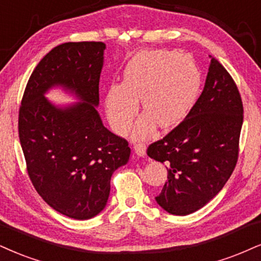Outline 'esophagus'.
<instances>
[{"label":"esophagus","instance_id":"1","mask_svg":"<svg viewBox=\"0 0 261 261\" xmlns=\"http://www.w3.org/2000/svg\"><path fill=\"white\" fill-rule=\"evenodd\" d=\"M134 152H136L138 156H144L146 152L145 145H143V144H136V145H134Z\"/></svg>","mask_w":261,"mask_h":261}]
</instances>
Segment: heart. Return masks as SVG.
I'll list each match as a JSON object with an SVG mask.
<instances>
[{
	"label": "heart",
	"instance_id": "1",
	"mask_svg": "<svg viewBox=\"0 0 261 261\" xmlns=\"http://www.w3.org/2000/svg\"><path fill=\"white\" fill-rule=\"evenodd\" d=\"M201 85L197 64L174 50H150L138 54L125 66L123 81L114 83L105 95V109L115 132L124 134L130 128L139 101L146 112L134 128V139L161 128L178 124L191 110Z\"/></svg>",
	"mask_w": 261,
	"mask_h": 261
}]
</instances>
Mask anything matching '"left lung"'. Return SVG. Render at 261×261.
Instances as JSON below:
<instances>
[{"label": "left lung", "mask_w": 261, "mask_h": 261, "mask_svg": "<svg viewBox=\"0 0 261 261\" xmlns=\"http://www.w3.org/2000/svg\"><path fill=\"white\" fill-rule=\"evenodd\" d=\"M242 123L236 83L212 58L203 91L185 120L147 147L168 170L157 203L169 214L188 215L219 194L236 167Z\"/></svg>", "instance_id": "1"}]
</instances>
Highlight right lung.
Listing matches in <instances>:
<instances>
[{"label": "right lung", "mask_w": 261, "mask_h": 261, "mask_svg": "<svg viewBox=\"0 0 261 261\" xmlns=\"http://www.w3.org/2000/svg\"><path fill=\"white\" fill-rule=\"evenodd\" d=\"M102 42H66L37 64L19 109V139L29 176L57 212L87 220L105 208L112 173L128 162V141L104 127L99 80ZM62 86L80 101L58 107L44 96Z\"/></svg>", "instance_id": "right-lung-1"}]
</instances>
